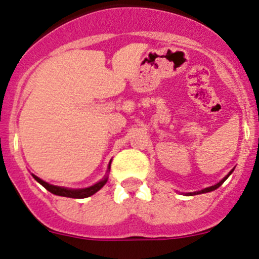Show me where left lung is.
I'll list each match as a JSON object with an SVG mask.
<instances>
[{"label":"left lung","mask_w":259,"mask_h":259,"mask_svg":"<svg viewBox=\"0 0 259 259\" xmlns=\"http://www.w3.org/2000/svg\"><path fill=\"white\" fill-rule=\"evenodd\" d=\"M233 171H234V168H233L232 171H230L229 173H228V175H227L226 177H224L223 179H222V181L218 182L217 184H214V185H211V187H207V188H205V189H202V190H199V191H194V193H185V195H197V194H205V193H209V191H213V190H215V189H218V188H220L221 185L223 184L224 182L227 181L228 177H229V176L232 175Z\"/></svg>","instance_id":"8db88e82"}]
</instances>
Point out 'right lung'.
Here are the masks:
<instances>
[{
  "instance_id": "add662e5",
  "label": "right lung",
  "mask_w": 259,
  "mask_h": 259,
  "mask_svg": "<svg viewBox=\"0 0 259 259\" xmlns=\"http://www.w3.org/2000/svg\"><path fill=\"white\" fill-rule=\"evenodd\" d=\"M110 165H111V160H110V162H109L106 175L104 176V177H103V179H100L99 182H97L96 184L91 185V187L82 188V189H71V188L58 187V185L50 184V183H47V182L42 181L41 178H38L37 176H35V175H32V177L35 178L36 182H38V183L41 184L42 187H45L46 189H47L48 191H51V193L54 194V195L65 196V197H74V199H84V197H88V196L93 195V194H96L97 191L102 189V188L106 184V182H108V178H109L108 172H110Z\"/></svg>"
}]
</instances>
